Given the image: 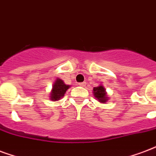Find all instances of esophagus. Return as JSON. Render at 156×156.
<instances>
[{
    "label": "esophagus",
    "instance_id": "obj_1",
    "mask_svg": "<svg viewBox=\"0 0 156 156\" xmlns=\"http://www.w3.org/2000/svg\"><path fill=\"white\" fill-rule=\"evenodd\" d=\"M78 85H79L80 87H84L86 86V83H78Z\"/></svg>",
    "mask_w": 156,
    "mask_h": 156
}]
</instances>
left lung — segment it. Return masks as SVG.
<instances>
[{
  "instance_id": "1",
  "label": "left lung",
  "mask_w": 156,
  "mask_h": 156,
  "mask_svg": "<svg viewBox=\"0 0 156 156\" xmlns=\"http://www.w3.org/2000/svg\"><path fill=\"white\" fill-rule=\"evenodd\" d=\"M93 95L97 98V100L102 104H105L109 101V97L107 96V92L105 91V87L101 84L98 87H93Z\"/></svg>"
}]
</instances>
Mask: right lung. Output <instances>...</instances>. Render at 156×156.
<instances>
[{"label": "right lung", "instance_id": "add662e5", "mask_svg": "<svg viewBox=\"0 0 156 156\" xmlns=\"http://www.w3.org/2000/svg\"><path fill=\"white\" fill-rule=\"evenodd\" d=\"M69 85H66L64 81L56 78L52 86L51 91L50 94V100L52 101H58L59 100L65 97V94L68 89L69 88Z\"/></svg>", "mask_w": 156, "mask_h": 156}]
</instances>
